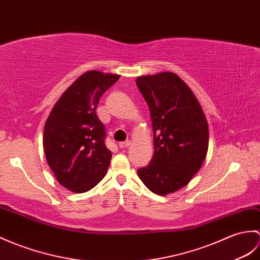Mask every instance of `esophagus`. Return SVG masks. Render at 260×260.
<instances>
[{"label": "esophagus", "instance_id": "obj_1", "mask_svg": "<svg viewBox=\"0 0 260 260\" xmlns=\"http://www.w3.org/2000/svg\"><path fill=\"white\" fill-rule=\"evenodd\" d=\"M129 145H131V141L127 140V141H125V142H120L118 144V146H119V148H125V147L129 146Z\"/></svg>", "mask_w": 260, "mask_h": 260}]
</instances>
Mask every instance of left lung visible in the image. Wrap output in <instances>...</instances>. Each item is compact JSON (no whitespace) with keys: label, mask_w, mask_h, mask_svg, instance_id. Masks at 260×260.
I'll return each mask as SVG.
<instances>
[{"label":"left lung","mask_w":260,"mask_h":260,"mask_svg":"<svg viewBox=\"0 0 260 260\" xmlns=\"http://www.w3.org/2000/svg\"><path fill=\"white\" fill-rule=\"evenodd\" d=\"M136 85L146 101L154 133V156L137 174L147 188L167 195L189 183L208 149V124L187 84L172 72L141 76Z\"/></svg>","instance_id":"1"}]
</instances>
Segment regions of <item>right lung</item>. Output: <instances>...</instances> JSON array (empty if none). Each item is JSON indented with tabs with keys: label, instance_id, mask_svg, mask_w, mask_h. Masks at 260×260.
I'll use <instances>...</instances> for the list:
<instances>
[{
	"label": "right lung",
	"instance_id": "add662e5",
	"mask_svg": "<svg viewBox=\"0 0 260 260\" xmlns=\"http://www.w3.org/2000/svg\"><path fill=\"white\" fill-rule=\"evenodd\" d=\"M119 78L89 71L65 90L47 117L43 147L57 182L74 192L92 189L104 178L112 153L105 126L96 115L102 95Z\"/></svg>",
	"mask_w": 260,
	"mask_h": 260
}]
</instances>
